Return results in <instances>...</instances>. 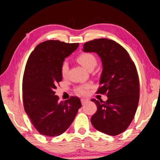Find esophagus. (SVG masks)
I'll use <instances>...</instances> for the list:
<instances>
[{"label":"esophagus","mask_w":160,"mask_h":160,"mask_svg":"<svg viewBox=\"0 0 160 160\" xmlns=\"http://www.w3.org/2000/svg\"><path fill=\"white\" fill-rule=\"evenodd\" d=\"M88 101H89V100L87 99V98H82V99H81V102H82V104H84L86 102H88Z\"/></svg>","instance_id":"34e87169"}]
</instances>
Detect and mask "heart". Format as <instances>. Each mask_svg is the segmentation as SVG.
Returning <instances> with one entry per match:
<instances>
[{"mask_svg": "<svg viewBox=\"0 0 160 160\" xmlns=\"http://www.w3.org/2000/svg\"><path fill=\"white\" fill-rule=\"evenodd\" d=\"M77 61L80 63L84 68L88 70L94 69L97 64V59L96 57L91 52H82L78 55L77 57ZM61 74L63 77H66L68 72V63L66 61H64L61 65ZM90 88V84H86L83 85H80L76 88V92L80 95H86L88 93V90Z\"/></svg>", "mask_w": 160, "mask_h": 160, "instance_id": "heart-1", "label": "heart"}]
</instances>
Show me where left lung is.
<instances>
[{
  "instance_id": "left-lung-1",
  "label": "left lung",
  "mask_w": 160,
  "mask_h": 160,
  "mask_svg": "<svg viewBox=\"0 0 160 160\" xmlns=\"http://www.w3.org/2000/svg\"><path fill=\"white\" fill-rule=\"evenodd\" d=\"M84 52H96L103 70L97 93L108 96L106 102L92 98L97 110L91 117L92 126L110 136L124 132L131 123L139 99L137 68L128 51L108 38L94 39L84 44Z\"/></svg>"
}]
</instances>
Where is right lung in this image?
Here are the masks:
<instances>
[{"instance_id":"1","label":"right lung","mask_w":160,"mask_h":160,"mask_svg":"<svg viewBox=\"0 0 160 160\" xmlns=\"http://www.w3.org/2000/svg\"><path fill=\"white\" fill-rule=\"evenodd\" d=\"M78 45L46 41L35 47L27 60L22 83L23 108L41 134H62L72 123L82 107L78 97L71 96L59 103L58 96L55 95V89L62 80V63Z\"/></svg>"}]
</instances>
